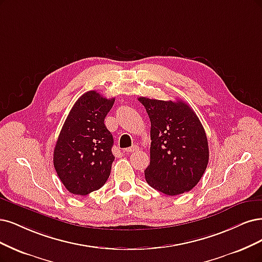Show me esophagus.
<instances>
[{
	"instance_id": "34e87169",
	"label": "esophagus",
	"mask_w": 262,
	"mask_h": 262,
	"mask_svg": "<svg viewBox=\"0 0 262 262\" xmlns=\"http://www.w3.org/2000/svg\"><path fill=\"white\" fill-rule=\"evenodd\" d=\"M135 150H138V146H137V145H132L131 147H128V148L124 149L125 152H133V151H135Z\"/></svg>"
}]
</instances>
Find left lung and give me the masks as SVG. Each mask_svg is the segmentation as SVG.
I'll return each mask as SVG.
<instances>
[{"instance_id": "left-lung-1", "label": "left lung", "mask_w": 262, "mask_h": 262, "mask_svg": "<svg viewBox=\"0 0 262 262\" xmlns=\"http://www.w3.org/2000/svg\"><path fill=\"white\" fill-rule=\"evenodd\" d=\"M138 100L150 120V162L146 182L167 195L188 192L208 165L209 148L203 124L183 101Z\"/></svg>"}]
</instances>
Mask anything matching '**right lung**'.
<instances>
[{
	"mask_svg": "<svg viewBox=\"0 0 262 262\" xmlns=\"http://www.w3.org/2000/svg\"><path fill=\"white\" fill-rule=\"evenodd\" d=\"M115 98L96 91L81 95L71 108L54 148V167L71 194L88 195L110 178L114 139L104 123Z\"/></svg>",
	"mask_w": 262,
	"mask_h": 262,
	"instance_id": "1",
	"label": "right lung"
}]
</instances>
